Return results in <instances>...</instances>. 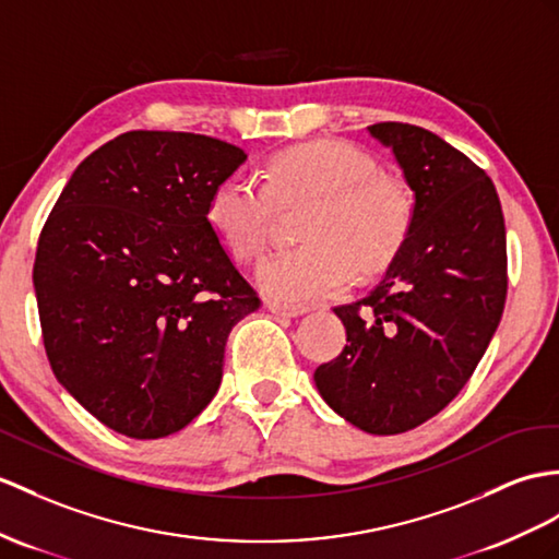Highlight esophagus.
Masks as SVG:
<instances>
[{
  "label": "esophagus",
  "instance_id": "34e87169",
  "mask_svg": "<svg viewBox=\"0 0 559 559\" xmlns=\"http://www.w3.org/2000/svg\"><path fill=\"white\" fill-rule=\"evenodd\" d=\"M267 310L275 312V316H282V318H298V316H304L308 308L306 306H284L280 301H267Z\"/></svg>",
  "mask_w": 559,
  "mask_h": 559
}]
</instances>
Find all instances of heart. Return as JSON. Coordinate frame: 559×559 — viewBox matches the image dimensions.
Segmentation results:
<instances>
[{
  "mask_svg": "<svg viewBox=\"0 0 559 559\" xmlns=\"http://www.w3.org/2000/svg\"><path fill=\"white\" fill-rule=\"evenodd\" d=\"M306 201L308 243L270 253L255 267L258 287L284 306L316 304L346 287L356 267L389 263L413 217L411 197L377 158L356 144L318 140L272 156L263 182L243 173L225 177L209 199V223L227 253L251 261L265 249L277 203Z\"/></svg>",
  "mask_w": 559,
  "mask_h": 559,
  "instance_id": "obj_1",
  "label": "heart"
}]
</instances>
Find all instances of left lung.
<instances>
[{"label": "left lung", "mask_w": 559, "mask_h": 559, "mask_svg": "<svg viewBox=\"0 0 559 559\" xmlns=\"http://www.w3.org/2000/svg\"><path fill=\"white\" fill-rule=\"evenodd\" d=\"M415 203L382 282L336 306L346 346L316 370L322 399L370 433H403L439 415L469 382L508 296L496 187L474 160L411 122H374Z\"/></svg>", "instance_id": "left-lung-1"}]
</instances>
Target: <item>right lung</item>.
Segmentation results:
<instances>
[{
  "label": "right lung",
  "mask_w": 559,
  "mask_h": 559,
  "mask_svg": "<svg viewBox=\"0 0 559 559\" xmlns=\"http://www.w3.org/2000/svg\"><path fill=\"white\" fill-rule=\"evenodd\" d=\"M247 160L194 132L132 130L92 152L39 233L33 284L53 374L130 439L187 427L223 379L233 326L261 308L209 223Z\"/></svg>",
  "instance_id": "1"
}]
</instances>
